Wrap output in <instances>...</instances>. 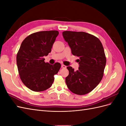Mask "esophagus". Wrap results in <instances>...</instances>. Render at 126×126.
<instances>
[{
	"label": "esophagus",
	"instance_id": "esophagus-1",
	"mask_svg": "<svg viewBox=\"0 0 126 126\" xmlns=\"http://www.w3.org/2000/svg\"><path fill=\"white\" fill-rule=\"evenodd\" d=\"M62 67L63 68H66L67 67V66H66L65 65H64V64H62Z\"/></svg>",
	"mask_w": 126,
	"mask_h": 126
}]
</instances>
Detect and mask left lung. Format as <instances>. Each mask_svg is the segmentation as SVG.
Here are the masks:
<instances>
[{
  "label": "left lung",
  "mask_w": 126,
  "mask_h": 126,
  "mask_svg": "<svg viewBox=\"0 0 126 126\" xmlns=\"http://www.w3.org/2000/svg\"><path fill=\"white\" fill-rule=\"evenodd\" d=\"M63 38L72 54L78 57V70L67 67L66 85L72 93L79 95L91 92L100 83L106 63L104 49L97 37L85 32L64 31Z\"/></svg>",
  "instance_id": "left-lung-1"
}]
</instances>
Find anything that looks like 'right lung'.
<instances>
[{
  "mask_svg": "<svg viewBox=\"0 0 126 126\" xmlns=\"http://www.w3.org/2000/svg\"><path fill=\"white\" fill-rule=\"evenodd\" d=\"M57 30L33 33L22 42L17 54V64L22 82L30 90L40 92L50 88L61 64L44 62L58 35Z\"/></svg>",
  "mask_w": 126,
  "mask_h": 126,
  "instance_id": "add662e5",
  "label": "right lung"
}]
</instances>
